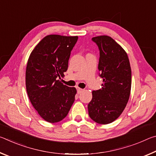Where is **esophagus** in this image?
I'll use <instances>...</instances> for the list:
<instances>
[{
	"mask_svg": "<svg viewBox=\"0 0 156 156\" xmlns=\"http://www.w3.org/2000/svg\"><path fill=\"white\" fill-rule=\"evenodd\" d=\"M83 89H82L79 88V87L77 88V92H78V94H80V93H82V92H83Z\"/></svg>",
	"mask_w": 156,
	"mask_h": 156,
	"instance_id": "1",
	"label": "esophagus"
}]
</instances>
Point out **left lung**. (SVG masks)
Masks as SVG:
<instances>
[{"label": "left lung", "instance_id": "obj_1", "mask_svg": "<svg viewBox=\"0 0 156 156\" xmlns=\"http://www.w3.org/2000/svg\"><path fill=\"white\" fill-rule=\"evenodd\" d=\"M98 47V70L102 87L92 91L89 115L94 122L107 125L113 122L125 109L130 96L131 69L127 54L108 36L92 38Z\"/></svg>", "mask_w": 156, "mask_h": 156}]
</instances>
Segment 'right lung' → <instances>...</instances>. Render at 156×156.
Instances as JSON below:
<instances>
[{
  "instance_id": "1",
  "label": "right lung",
  "mask_w": 156,
  "mask_h": 156,
  "mask_svg": "<svg viewBox=\"0 0 156 156\" xmlns=\"http://www.w3.org/2000/svg\"><path fill=\"white\" fill-rule=\"evenodd\" d=\"M78 36L48 35L39 42L29 58L25 83L29 98L47 122L55 123L67 115L76 89L58 78L67 72L71 51Z\"/></svg>"
}]
</instances>
